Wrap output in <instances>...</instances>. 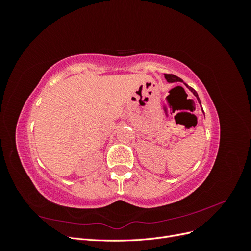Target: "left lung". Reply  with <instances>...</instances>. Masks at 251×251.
Here are the masks:
<instances>
[{
    "label": "left lung",
    "mask_w": 251,
    "mask_h": 251,
    "mask_svg": "<svg viewBox=\"0 0 251 251\" xmlns=\"http://www.w3.org/2000/svg\"><path fill=\"white\" fill-rule=\"evenodd\" d=\"M164 77H165L166 80H168V82H183V80H182L180 77L176 76V75H174V74H164ZM184 85L189 89V91H191V92H193V94L197 97V100H198V102L201 104V101H200V98L198 96V93H197L192 87H188L186 83H184ZM202 111H203V109H202Z\"/></svg>",
    "instance_id": "left-lung-1"
}]
</instances>
